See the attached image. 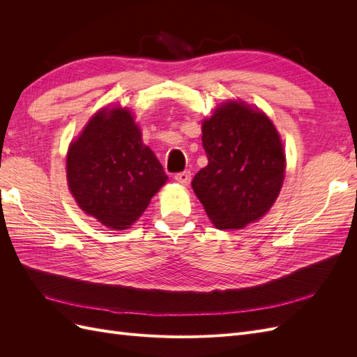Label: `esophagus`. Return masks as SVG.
I'll return each instance as SVG.
<instances>
[{
	"instance_id": "esophagus-1",
	"label": "esophagus",
	"mask_w": 357,
	"mask_h": 357,
	"mask_svg": "<svg viewBox=\"0 0 357 357\" xmlns=\"http://www.w3.org/2000/svg\"><path fill=\"white\" fill-rule=\"evenodd\" d=\"M176 181L180 183V185L183 186H188L189 181H190V172L189 171H183V172H178V174L174 176Z\"/></svg>"
}]
</instances>
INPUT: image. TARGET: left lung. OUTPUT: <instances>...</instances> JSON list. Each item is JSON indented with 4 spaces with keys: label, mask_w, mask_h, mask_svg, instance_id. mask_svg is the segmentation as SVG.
<instances>
[{
    "label": "left lung",
    "mask_w": 357,
    "mask_h": 357,
    "mask_svg": "<svg viewBox=\"0 0 357 357\" xmlns=\"http://www.w3.org/2000/svg\"><path fill=\"white\" fill-rule=\"evenodd\" d=\"M208 165L192 180L193 192L219 229H240L273 207L286 169L273 122L244 102L228 101L202 122Z\"/></svg>",
    "instance_id": "1"
}]
</instances>
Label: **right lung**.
Masks as SVG:
<instances>
[{
    "instance_id": "add662e5",
    "label": "right lung",
    "mask_w": 357,
    "mask_h": 357,
    "mask_svg": "<svg viewBox=\"0 0 357 357\" xmlns=\"http://www.w3.org/2000/svg\"><path fill=\"white\" fill-rule=\"evenodd\" d=\"M67 178L79 207L113 229L129 228L168 180L125 109L91 119L70 146Z\"/></svg>"
}]
</instances>
